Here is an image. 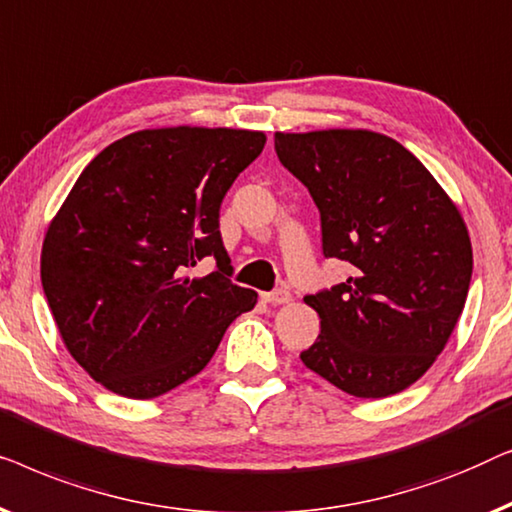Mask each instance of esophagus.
<instances>
[{
  "instance_id": "34e87169",
  "label": "esophagus",
  "mask_w": 512,
  "mask_h": 512,
  "mask_svg": "<svg viewBox=\"0 0 512 512\" xmlns=\"http://www.w3.org/2000/svg\"><path fill=\"white\" fill-rule=\"evenodd\" d=\"M262 299L266 301V304H271V306H283V304H290L292 294L287 292V290H273V292L262 294Z\"/></svg>"
}]
</instances>
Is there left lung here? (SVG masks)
I'll return each mask as SVG.
<instances>
[{
	"label": "left lung",
	"mask_w": 512,
	"mask_h": 512,
	"mask_svg": "<svg viewBox=\"0 0 512 512\" xmlns=\"http://www.w3.org/2000/svg\"><path fill=\"white\" fill-rule=\"evenodd\" d=\"M273 143L318 206L322 253L355 266L345 283L304 299L320 315V334L301 362L359 399L406 390L464 311L473 250L462 213L385 134L276 132Z\"/></svg>",
	"instance_id": "8db88e82"
}]
</instances>
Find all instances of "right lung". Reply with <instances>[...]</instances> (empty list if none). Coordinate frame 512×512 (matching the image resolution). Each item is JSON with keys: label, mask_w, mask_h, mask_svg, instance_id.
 I'll return each mask as SVG.
<instances>
[{"label": "right lung", "mask_w": 512, "mask_h": 512, "mask_svg": "<svg viewBox=\"0 0 512 512\" xmlns=\"http://www.w3.org/2000/svg\"><path fill=\"white\" fill-rule=\"evenodd\" d=\"M264 132L141 129L71 187L41 248V285L71 357L127 399H155L211 362L257 292L234 285L220 204ZM204 256L208 277L186 276Z\"/></svg>", "instance_id": "add662e5"}]
</instances>
